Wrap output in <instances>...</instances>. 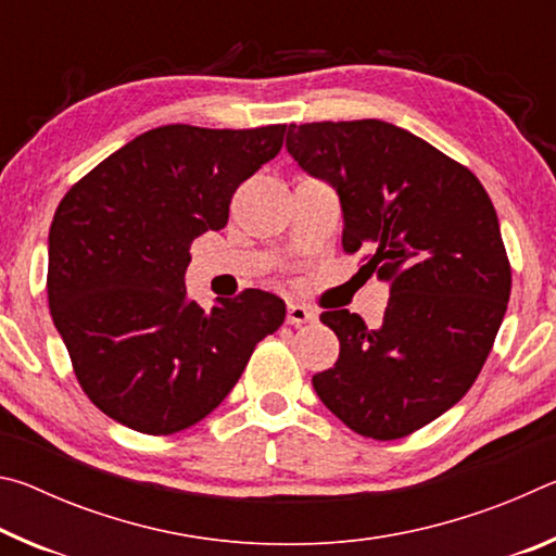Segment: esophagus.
<instances>
[{
	"mask_svg": "<svg viewBox=\"0 0 556 556\" xmlns=\"http://www.w3.org/2000/svg\"><path fill=\"white\" fill-rule=\"evenodd\" d=\"M287 321H289L291 326H301V324H314V321H318V314L314 312L312 306L294 304V301H291V304L287 306Z\"/></svg>",
	"mask_w": 556,
	"mask_h": 556,
	"instance_id": "34e87169",
	"label": "esophagus"
}]
</instances>
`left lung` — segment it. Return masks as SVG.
<instances>
[{
    "mask_svg": "<svg viewBox=\"0 0 556 556\" xmlns=\"http://www.w3.org/2000/svg\"><path fill=\"white\" fill-rule=\"evenodd\" d=\"M287 152L331 184L343 250L390 285L380 326L324 312L341 353L314 390L345 427L390 441L464 397L491 353L510 299V262L481 181L412 131L382 119L289 125Z\"/></svg>",
    "mask_w": 556,
    "mask_h": 556,
    "instance_id": "1",
    "label": "left lung"
}]
</instances>
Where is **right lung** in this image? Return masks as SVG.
Instances as JSON below:
<instances>
[{
	"label": "right lung",
	"instance_id": "add662e5",
	"mask_svg": "<svg viewBox=\"0 0 556 556\" xmlns=\"http://www.w3.org/2000/svg\"><path fill=\"white\" fill-rule=\"evenodd\" d=\"M287 125L149 129L83 176L49 232V308L75 378L100 412L142 434L193 427L228 397L279 296L188 299L191 242L228 223L238 186L275 159Z\"/></svg>",
	"mask_w": 556,
	"mask_h": 556
}]
</instances>
